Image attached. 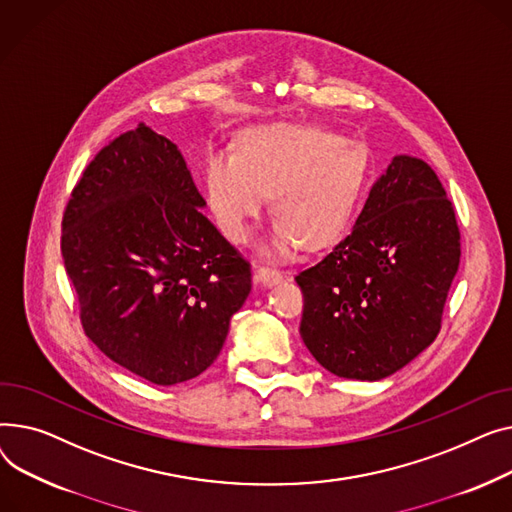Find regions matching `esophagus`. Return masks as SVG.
I'll return each instance as SVG.
<instances>
[{
	"instance_id": "34e87169",
	"label": "esophagus",
	"mask_w": 512,
	"mask_h": 512,
	"mask_svg": "<svg viewBox=\"0 0 512 512\" xmlns=\"http://www.w3.org/2000/svg\"><path fill=\"white\" fill-rule=\"evenodd\" d=\"M283 277H285V275L281 273V270H277L275 266H260V268L256 270V279H258L262 285H266V287L281 283Z\"/></svg>"
}]
</instances>
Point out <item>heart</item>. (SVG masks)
Returning a JSON list of instances; mask_svg holds the SVG:
<instances>
[{
    "mask_svg": "<svg viewBox=\"0 0 512 512\" xmlns=\"http://www.w3.org/2000/svg\"><path fill=\"white\" fill-rule=\"evenodd\" d=\"M370 184V155L353 140L310 126H258L239 134L235 155L204 159V196L221 231L237 244L273 198L277 217L266 254L322 250L345 235Z\"/></svg>",
    "mask_w": 512,
    "mask_h": 512,
    "instance_id": "b5f03b06",
    "label": "heart"
}]
</instances>
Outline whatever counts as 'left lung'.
<instances>
[{"instance_id":"1","label":"left lung","mask_w":512,"mask_h":512,"mask_svg":"<svg viewBox=\"0 0 512 512\" xmlns=\"http://www.w3.org/2000/svg\"><path fill=\"white\" fill-rule=\"evenodd\" d=\"M459 258L455 210L438 175L397 155L351 233L295 277L306 299L299 335L339 378L395 374L436 339Z\"/></svg>"}]
</instances>
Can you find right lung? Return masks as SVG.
Masks as SVG:
<instances>
[{
	"instance_id": "add662e5",
	"label": "right lung",
	"mask_w": 512,
	"mask_h": 512,
	"mask_svg": "<svg viewBox=\"0 0 512 512\" xmlns=\"http://www.w3.org/2000/svg\"><path fill=\"white\" fill-rule=\"evenodd\" d=\"M204 206L177 144L144 124L90 161L66 206L62 254L84 333L153 384L213 364L252 289L250 264Z\"/></svg>"
}]
</instances>
